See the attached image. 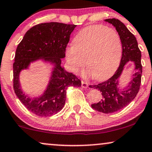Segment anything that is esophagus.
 <instances>
[{
  "mask_svg": "<svg viewBox=\"0 0 152 152\" xmlns=\"http://www.w3.org/2000/svg\"><path fill=\"white\" fill-rule=\"evenodd\" d=\"M81 86L83 88H88V83L87 82H85L83 80L81 81Z\"/></svg>",
  "mask_w": 152,
  "mask_h": 152,
  "instance_id": "34e87169",
  "label": "esophagus"
}]
</instances>
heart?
Returning <instances> with one entry per match:
<instances>
[{
	"instance_id": "b5f03b06",
	"label": "heart",
	"mask_w": 152,
	"mask_h": 152,
	"mask_svg": "<svg viewBox=\"0 0 152 152\" xmlns=\"http://www.w3.org/2000/svg\"><path fill=\"white\" fill-rule=\"evenodd\" d=\"M122 52L121 38L115 30L103 25H94L80 30L66 48L69 68L78 73L87 64L85 74L97 80L110 77L120 64ZM87 62H86V60Z\"/></svg>"
}]
</instances>
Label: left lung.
<instances>
[{"label":"left lung","instance_id":"1","mask_svg":"<svg viewBox=\"0 0 152 152\" xmlns=\"http://www.w3.org/2000/svg\"><path fill=\"white\" fill-rule=\"evenodd\" d=\"M113 25L118 32L122 45V55L120 66L112 77L98 85L90 86L102 92V99L98 103L91 105L95 110L103 113H112L124 108L129 105L138 92L141 83L142 67L141 64V52L136 38L122 22L116 19L104 20ZM129 61L134 64V72L126 86L122 87L119 79L125 65Z\"/></svg>","mask_w":152,"mask_h":152}]
</instances>
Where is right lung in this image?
<instances>
[{
    "label": "right lung",
    "mask_w": 152,
    "mask_h": 152,
    "mask_svg": "<svg viewBox=\"0 0 152 152\" xmlns=\"http://www.w3.org/2000/svg\"><path fill=\"white\" fill-rule=\"evenodd\" d=\"M76 27L57 22L38 24L26 32L17 46L13 64L14 90L26 108L38 116L48 117L60 112L65 104L68 87L81 86V81L61 65L70 35ZM39 61L52 66L50 76L42 94L32 97L23 92L20 74Z\"/></svg>",
    "instance_id": "1"
}]
</instances>
